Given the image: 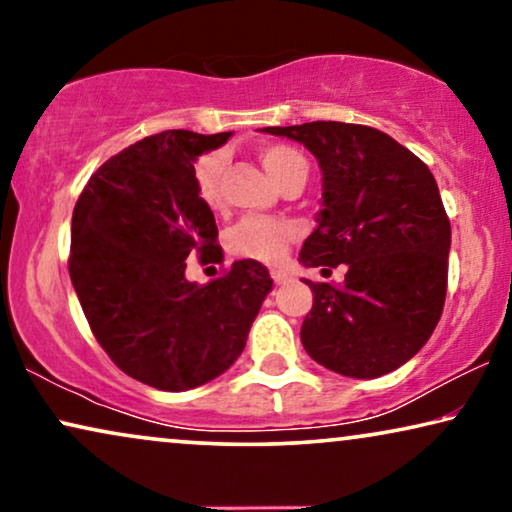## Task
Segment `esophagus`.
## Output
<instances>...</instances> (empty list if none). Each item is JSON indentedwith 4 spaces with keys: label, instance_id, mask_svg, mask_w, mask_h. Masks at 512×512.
<instances>
[{
    "label": "esophagus",
    "instance_id": "1",
    "mask_svg": "<svg viewBox=\"0 0 512 512\" xmlns=\"http://www.w3.org/2000/svg\"><path fill=\"white\" fill-rule=\"evenodd\" d=\"M270 277L275 279V284L289 282V272H286L284 268H272V270H270Z\"/></svg>",
    "mask_w": 512,
    "mask_h": 512
}]
</instances>
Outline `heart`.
I'll use <instances>...</instances> for the list:
<instances>
[{"label": "heart", "mask_w": 512, "mask_h": 512, "mask_svg": "<svg viewBox=\"0 0 512 512\" xmlns=\"http://www.w3.org/2000/svg\"><path fill=\"white\" fill-rule=\"evenodd\" d=\"M261 163L279 186L296 177H307V160L303 153L284 144H272L261 149ZM221 174H223V156L221 153H207L195 163V188H198L200 200L207 207H216L221 200ZM296 235L291 223L279 219H263V216H251L237 223L228 235V247L233 254L254 258V261L275 263L282 261L286 254V242Z\"/></svg>", "instance_id": "heart-1"}]
</instances>
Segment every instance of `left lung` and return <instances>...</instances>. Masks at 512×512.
<instances>
[{"mask_svg":"<svg viewBox=\"0 0 512 512\" xmlns=\"http://www.w3.org/2000/svg\"><path fill=\"white\" fill-rule=\"evenodd\" d=\"M261 132L303 144L319 163L317 228L298 261L347 265L342 284L305 279L314 296L300 328L305 352L356 380L401 368L431 338L447 291L452 230L431 170L368 125L314 121Z\"/></svg>","mask_w":512,"mask_h":512,"instance_id":"8db88e82","label":"left lung"}]
</instances>
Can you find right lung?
<instances>
[{
  "label": "right lung",
  "instance_id": "1",
  "mask_svg": "<svg viewBox=\"0 0 512 512\" xmlns=\"http://www.w3.org/2000/svg\"><path fill=\"white\" fill-rule=\"evenodd\" d=\"M233 132L165 130L109 158L72 216L69 277L90 328L123 373L163 391L212 382L247 345L270 272L235 261L207 284L188 282V256H223L195 160Z\"/></svg>",
  "mask_w": 512,
  "mask_h": 512
}]
</instances>
